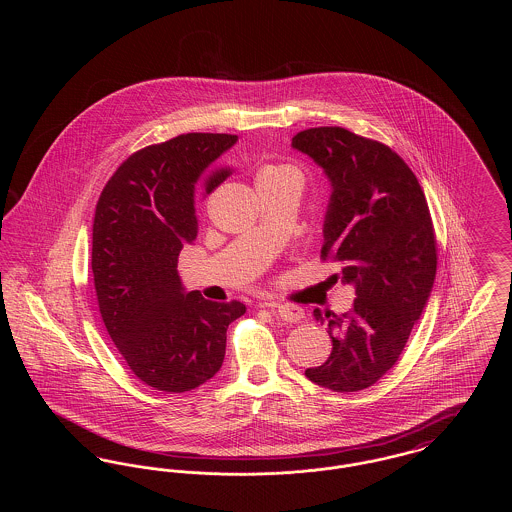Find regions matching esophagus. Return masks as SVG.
I'll return each mask as SVG.
<instances>
[{
    "mask_svg": "<svg viewBox=\"0 0 512 512\" xmlns=\"http://www.w3.org/2000/svg\"><path fill=\"white\" fill-rule=\"evenodd\" d=\"M268 307H270L278 317L282 318L284 322H301L303 317H305L303 309L297 307V305H274V303H268Z\"/></svg>",
    "mask_w": 512,
    "mask_h": 512,
    "instance_id": "34e87169",
    "label": "esophagus"
}]
</instances>
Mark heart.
Returning <instances> with one entry per match:
<instances>
[{
  "mask_svg": "<svg viewBox=\"0 0 512 512\" xmlns=\"http://www.w3.org/2000/svg\"><path fill=\"white\" fill-rule=\"evenodd\" d=\"M263 174H268V176H293V178H299V172L292 169V167H268L265 171L261 172V176ZM301 180V178H299Z\"/></svg>",
  "mask_w": 512,
  "mask_h": 512,
  "instance_id": "b5f03b06",
  "label": "heart"
}]
</instances>
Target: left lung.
<instances>
[{
  "mask_svg": "<svg viewBox=\"0 0 512 512\" xmlns=\"http://www.w3.org/2000/svg\"><path fill=\"white\" fill-rule=\"evenodd\" d=\"M292 147L332 184L320 253L340 261L341 282L355 288L351 311L315 309L332 353L305 376L332 391L365 390L397 363L434 288L438 244L428 201L409 165L376 140L318 126L295 134Z\"/></svg>",
  "mask_w": 512,
  "mask_h": 512,
  "instance_id": "8db88e82",
  "label": "left lung"
}]
</instances>
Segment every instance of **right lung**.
Instances as JSON below:
<instances>
[{"mask_svg":"<svg viewBox=\"0 0 512 512\" xmlns=\"http://www.w3.org/2000/svg\"><path fill=\"white\" fill-rule=\"evenodd\" d=\"M234 134L190 132L132 153L99 195L92 272L99 313L128 368L147 386L182 393L222 366L228 324L244 303L186 292L178 255L197 236L195 199L230 169H217Z\"/></svg>","mask_w":512,"mask_h":512,"instance_id":"add662e5","label":"right lung"}]
</instances>
